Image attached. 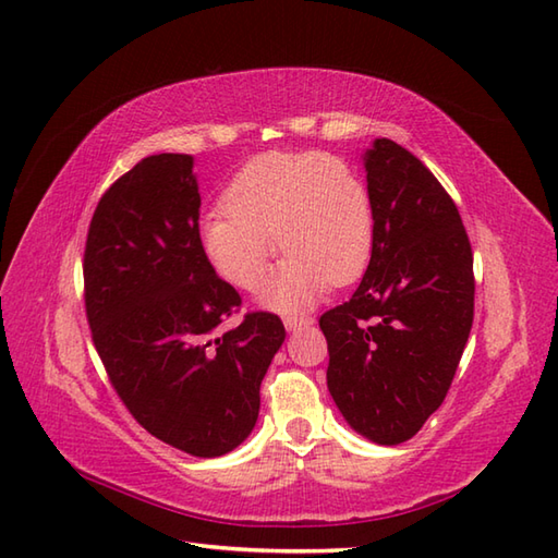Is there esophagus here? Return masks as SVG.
Returning a JSON list of instances; mask_svg holds the SVG:
<instances>
[{"instance_id":"obj_1","label":"esophagus","mask_w":558,"mask_h":558,"mask_svg":"<svg viewBox=\"0 0 558 558\" xmlns=\"http://www.w3.org/2000/svg\"><path fill=\"white\" fill-rule=\"evenodd\" d=\"M282 324H286V328H288V330H300V328L312 326V324H314V318H312V316L288 314V316H282Z\"/></svg>"}]
</instances>
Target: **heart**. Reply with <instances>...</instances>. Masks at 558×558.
Instances as JSON below:
<instances>
[{
    "instance_id": "b5f03b06",
    "label": "heart",
    "mask_w": 558,
    "mask_h": 558,
    "mask_svg": "<svg viewBox=\"0 0 558 558\" xmlns=\"http://www.w3.org/2000/svg\"><path fill=\"white\" fill-rule=\"evenodd\" d=\"M222 204L198 222L201 248L225 280L252 288L278 240L288 254L258 286V300L276 310L310 306L328 286L357 280L369 264V192L348 162L326 153L256 156L225 186Z\"/></svg>"
}]
</instances>
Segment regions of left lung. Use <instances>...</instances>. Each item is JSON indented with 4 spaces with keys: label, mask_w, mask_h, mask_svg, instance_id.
Listing matches in <instances>:
<instances>
[{
    "label": "left lung",
    "mask_w": 558,
    "mask_h": 558,
    "mask_svg": "<svg viewBox=\"0 0 558 558\" xmlns=\"http://www.w3.org/2000/svg\"><path fill=\"white\" fill-rule=\"evenodd\" d=\"M374 248L350 302L322 316L326 381L342 417L398 446L441 405L475 314L472 248L436 177L390 138L364 150Z\"/></svg>",
    "instance_id": "1"
}]
</instances>
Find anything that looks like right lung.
I'll return each mask as SVG.
<instances>
[{"mask_svg": "<svg viewBox=\"0 0 558 558\" xmlns=\"http://www.w3.org/2000/svg\"><path fill=\"white\" fill-rule=\"evenodd\" d=\"M194 158L160 153L122 174L93 213L83 286L93 342L134 420L196 458L252 434L260 381L286 342L276 314H246L198 244Z\"/></svg>", "mask_w": 558, "mask_h": 558, "instance_id": "obj_1", "label": "right lung"}]
</instances>
